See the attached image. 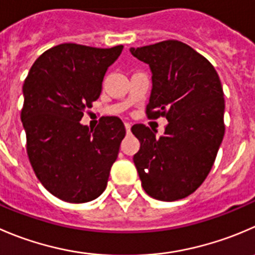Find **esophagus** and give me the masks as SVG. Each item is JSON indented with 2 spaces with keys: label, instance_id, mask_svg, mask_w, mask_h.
I'll use <instances>...</instances> for the list:
<instances>
[{
  "label": "esophagus",
  "instance_id": "1",
  "mask_svg": "<svg viewBox=\"0 0 255 255\" xmlns=\"http://www.w3.org/2000/svg\"><path fill=\"white\" fill-rule=\"evenodd\" d=\"M125 127H126V130H127V133H129L130 132V123L126 122L125 123Z\"/></svg>",
  "mask_w": 255,
  "mask_h": 255
}]
</instances>
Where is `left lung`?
Wrapping results in <instances>:
<instances>
[{"label": "left lung", "instance_id": "1", "mask_svg": "<svg viewBox=\"0 0 255 255\" xmlns=\"http://www.w3.org/2000/svg\"><path fill=\"white\" fill-rule=\"evenodd\" d=\"M149 65V118L165 117L164 134L130 128L140 148L133 157L143 189L158 201L192 194L207 178L224 135V93L211 62L177 39L130 48Z\"/></svg>", "mask_w": 255, "mask_h": 255}]
</instances>
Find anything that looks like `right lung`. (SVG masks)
I'll list each match as a JSON object with an SVG mask.
<instances>
[{"label":"right lung","instance_id":"add662e5","mask_svg":"<svg viewBox=\"0 0 255 255\" xmlns=\"http://www.w3.org/2000/svg\"><path fill=\"white\" fill-rule=\"evenodd\" d=\"M122 49L58 44L36 59L24 80L21 121L29 162L49 193L68 203L100 197L118 157L126 135L120 118L102 117L95 129L80 121Z\"/></svg>","mask_w":255,"mask_h":255}]
</instances>
